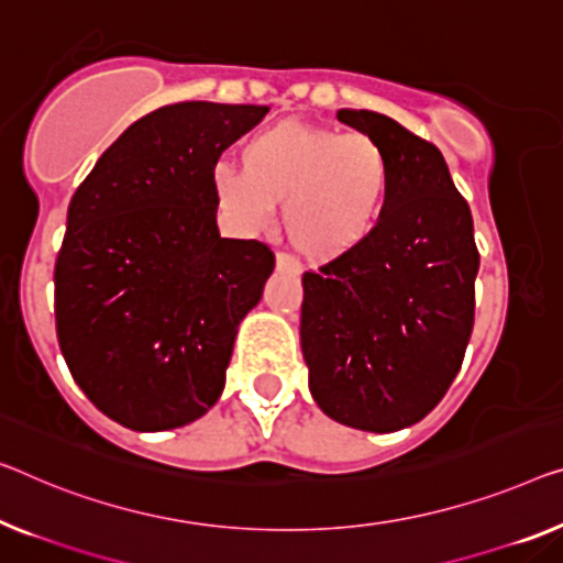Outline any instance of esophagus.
<instances>
[{
  "label": "esophagus",
  "mask_w": 563,
  "mask_h": 563,
  "mask_svg": "<svg viewBox=\"0 0 563 563\" xmlns=\"http://www.w3.org/2000/svg\"><path fill=\"white\" fill-rule=\"evenodd\" d=\"M275 267H278V271H283V273H292V275L300 273V263L288 253L275 255Z\"/></svg>",
  "instance_id": "obj_1"
}]
</instances>
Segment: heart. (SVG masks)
Masks as SVG:
<instances>
[{
    "label": "heart",
    "instance_id": "heart-1",
    "mask_svg": "<svg viewBox=\"0 0 563 563\" xmlns=\"http://www.w3.org/2000/svg\"><path fill=\"white\" fill-rule=\"evenodd\" d=\"M242 172L217 164V207L242 234L263 232L283 201V230L313 263L354 253L384 214L391 166L379 141L300 121L255 133L240 151Z\"/></svg>",
    "mask_w": 563,
    "mask_h": 563
}]
</instances>
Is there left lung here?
I'll use <instances>...</instances> for the list:
<instances>
[{"instance_id": "obj_1", "label": "left lung", "mask_w": 563, "mask_h": 563, "mask_svg": "<svg viewBox=\"0 0 563 563\" xmlns=\"http://www.w3.org/2000/svg\"><path fill=\"white\" fill-rule=\"evenodd\" d=\"M339 121L379 141L391 187L362 247L303 273L300 346L325 415L394 432L430 415L463 366L481 255L438 146L374 111Z\"/></svg>"}]
</instances>
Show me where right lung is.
Segmentation results:
<instances>
[{
    "label": "right lung",
    "mask_w": 563,
    "mask_h": 563,
    "mask_svg": "<svg viewBox=\"0 0 563 563\" xmlns=\"http://www.w3.org/2000/svg\"><path fill=\"white\" fill-rule=\"evenodd\" d=\"M267 111L156 108L75 189L55 263L57 341L78 387L123 427L174 430L220 399L238 325L275 255L220 238L212 172Z\"/></svg>",
    "instance_id": "right-lung-1"
}]
</instances>
